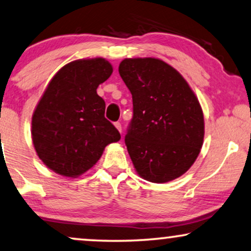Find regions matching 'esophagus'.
<instances>
[{
  "instance_id": "34e87169",
  "label": "esophagus",
  "mask_w": 251,
  "mask_h": 251,
  "mask_svg": "<svg viewBox=\"0 0 251 251\" xmlns=\"http://www.w3.org/2000/svg\"><path fill=\"white\" fill-rule=\"evenodd\" d=\"M114 126H115V128H117L120 132L122 131V126H121V123H120V122H115Z\"/></svg>"
}]
</instances>
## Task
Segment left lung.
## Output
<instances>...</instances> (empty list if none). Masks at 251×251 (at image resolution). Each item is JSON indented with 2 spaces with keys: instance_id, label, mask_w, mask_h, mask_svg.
<instances>
[{
  "instance_id": "8db88e82",
  "label": "left lung",
  "mask_w": 251,
  "mask_h": 251,
  "mask_svg": "<svg viewBox=\"0 0 251 251\" xmlns=\"http://www.w3.org/2000/svg\"><path fill=\"white\" fill-rule=\"evenodd\" d=\"M119 74L132 95L126 150L143 179L165 183L198 157L205 125L201 104L173 67L154 57L125 59Z\"/></svg>"
}]
</instances>
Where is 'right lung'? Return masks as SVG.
<instances>
[{
    "label": "right lung",
    "instance_id": "add662e5",
    "mask_svg": "<svg viewBox=\"0 0 251 251\" xmlns=\"http://www.w3.org/2000/svg\"><path fill=\"white\" fill-rule=\"evenodd\" d=\"M112 72L103 57L72 61L56 72L39 100L31 119L32 144L42 162L60 176H81L121 138L105 119V101L96 92Z\"/></svg>",
    "mask_w": 251,
    "mask_h": 251
}]
</instances>
